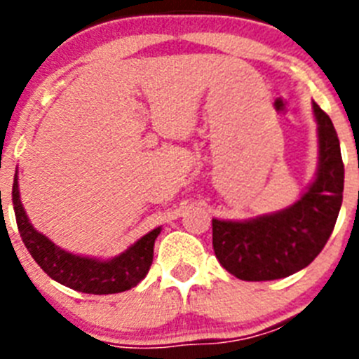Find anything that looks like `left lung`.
Here are the masks:
<instances>
[{
  "instance_id": "obj_1",
  "label": "left lung",
  "mask_w": 359,
  "mask_h": 359,
  "mask_svg": "<svg viewBox=\"0 0 359 359\" xmlns=\"http://www.w3.org/2000/svg\"><path fill=\"white\" fill-rule=\"evenodd\" d=\"M320 161L315 182L294 205L248 221L212 219L217 261L241 280H275L297 273L323 250L344 199V161L336 129L318 104Z\"/></svg>"
}]
</instances>
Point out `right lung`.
Wrapping results in <instances>:
<instances>
[{
  "label": "right lung",
  "instance_id": "right-lung-1",
  "mask_svg": "<svg viewBox=\"0 0 359 359\" xmlns=\"http://www.w3.org/2000/svg\"><path fill=\"white\" fill-rule=\"evenodd\" d=\"M12 203L19 236L27 250L34 257V261L43 268L44 273L62 286L90 294L122 293L135 287L149 273L154 255V241L161 231L160 226L149 231L147 236L136 241L115 259L100 261L65 252L32 226L19 199L18 172L12 185Z\"/></svg>",
  "mask_w": 359,
  "mask_h": 359
}]
</instances>
